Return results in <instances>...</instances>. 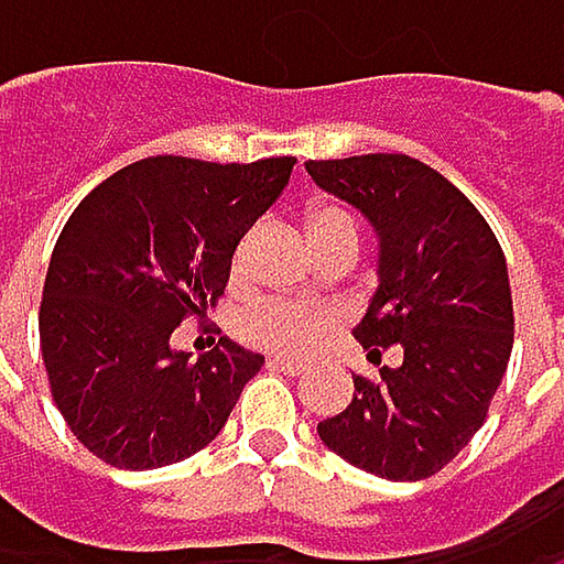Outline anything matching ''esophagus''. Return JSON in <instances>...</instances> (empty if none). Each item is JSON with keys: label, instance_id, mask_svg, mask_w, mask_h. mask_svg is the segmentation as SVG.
Segmentation results:
<instances>
[{"label": "esophagus", "instance_id": "34e87169", "mask_svg": "<svg viewBox=\"0 0 564 564\" xmlns=\"http://www.w3.org/2000/svg\"><path fill=\"white\" fill-rule=\"evenodd\" d=\"M268 366L283 372V376H303V366H296V362H290V359H271Z\"/></svg>", "mask_w": 564, "mask_h": 564}]
</instances>
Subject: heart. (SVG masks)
I'll list each match as a JSON object with an SVG mask.
<instances>
[{
	"label": "heart",
	"mask_w": 564,
	"mask_h": 564,
	"mask_svg": "<svg viewBox=\"0 0 564 564\" xmlns=\"http://www.w3.org/2000/svg\"><path fill=\"white\" fill-rule=\"evenodd\" d=\"M306 241L313 254H323L329 248H352L359 251V231L349 212L336 205H319L306 215ZM245 248L238 251L241 261ZM336 329V313L319 310V306H300V303H261L241 313L238 319V336L264 352L286 356V359H303L310 356L329 333Z\"/></svg>",
	"instance_id": "1"
}]
</instances>
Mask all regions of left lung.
<instances>
[{
  "label": "left lung",
  "instance_id": "8db88e82",
  "mask_svg": "<svg viewBox=\"0 0 564 564\" xmlns=\"http://www.w3.org/2000/svg\"><path fill=\"white\" fill-rule=\"evenodd\" d=\"M319 188L343 198L379 238V286L352 329L369 359L401 366L356 376V394L316 424L346 464L382 480H424L480 431L512 352L507 258L474 202L441 172L369 153L310 160Z\"/></svg>",
  "mask_w": 564,
  "mask_h": 564
}]
</instances>
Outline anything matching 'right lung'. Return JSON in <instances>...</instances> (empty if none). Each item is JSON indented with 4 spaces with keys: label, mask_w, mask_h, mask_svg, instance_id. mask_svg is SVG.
<instances>
[{
    "label": "right lung",
    "mask_w": 564,
    "mask_h": 564,
    "mask_svg": "<svg viewBox=\"0 0 564 564\" xmlns=\"http://www.w3.org/2000/svg\"><path fill=\"white\" fill-rule=\"evenodd\" d=\"M293 163L153 156L113 172L67 218L39 336L57 411L104 464L153 470L192 457L261 372L264 356L228 336L192 362L172 349V329L225 293L238 241Z\"/></svg>",
    "instance_id": "1"
}]
</instances>
